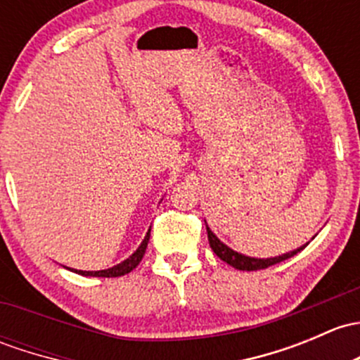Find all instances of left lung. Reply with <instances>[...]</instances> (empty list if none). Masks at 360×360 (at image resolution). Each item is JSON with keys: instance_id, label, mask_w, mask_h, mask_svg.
<instances>
[{"instance_id": "left-lung-1", "label": "left lung", "mask_w": 360, "mask_h": 360, "mask_svg": "<svg viewBox=\"0 0 360 360\" xmlns=\"http://www.w3.org/2000/svg\"><path fill=\"white\" fill-rule=\"evenodd\" d=\"M207 234H209L210 248L214 250L215 255H217L221 260H224V262H228L229 266H233L234 269H240V271L267 269V267L274 266V264H279V262H283V260L290 259V257L297 255L298 252H302V250L305 248V245H304V247L293 250V252H288V253H285V255H279V257H272V259H253V257L241 255V253L231 250L228 245L222 243V241L219 240L214 233H212L209 226H207Z\"/></svg>"}]
</instances>
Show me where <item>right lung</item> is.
Wrapping results in <instances>:
<instances>
[{
	"label": "right lung",
	"mask_w": 360,
	"mask_h": 360,
	"mask_svg": "<svg viewBox=\"0 0 360 360\" xmlns=\"http://www.w3.org/2000/svg\"><path fill=\"white\" fill-rule=\"evenodd\" d=\"M148 241H150V229H148V233H146L145 240L141 241V245H139L138 250L132 253L129 259H126L124 262L117 264V266L110 267V269H105V271H77V269H72V271L77 272V274H82V276H96V278H119V276L129 274V272L132 269H136V267H138V264L141 262L143 255H145V252H146V247H148Z\"/></svg>",
	"instance_id": "add662e5"
}]
</instances>
